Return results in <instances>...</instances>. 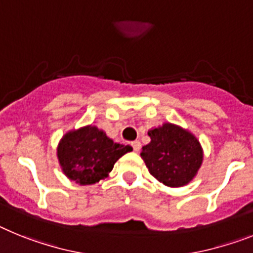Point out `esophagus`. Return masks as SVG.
I'll use <instances>...</instances> for the list:
<instances>
[{
  "mask_svg": "<svg viewBox=\"0 0 253 253\" xmlns=\"http://www.w3.org/2000/svg\"><path fill=\"white\" fill-rule=\"evenodd\" d=\"M131 146H132L133 151H136V153H137V151L140 150V148H141V144H140V141H137V140H136V141L131 142Z\"/></svg>",
  "mask_w": 253,
  "mask_h": 253,
  "instance_id": "1",
  "label": "esophagus"
}]
</instances>
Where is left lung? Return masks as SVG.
<instances>
[{"label":"left lung","instance_id":"8db88e82","mask_svg":"<svg viewBox=\"0 0 253 253\" xmlns=\"http://www.w3.org/2000/svg\"><path fill=\"white\" fill-rule=\"evenodd\" d=\"M151 141L142 146L141 158L154 178L168 187L190 183L203 164L204 153L195 135L173 124L148 132Z\"/></svg>","mask_w":253,"mask_h":253}]
</instances>
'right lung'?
I'll use <instances>...</instances> for the list:
<instances>
[{"label": "right lung", "instance_id": "right-lung-1", "mask_svg": "<svg viewBox=\"0 0 253 253\" xmlns=\"http://www.w3.org/2000/svg\"><path fill=\"white\" fill-rule=\"evenodd\" d=\"M131 150L129 145L113 142L103 129L89 125L63 136L57 158L67 178L79 184H93L107 178L114 163Z\"/></svg>", "mask_w": 253, "mask_h": 253}]
</instances>
